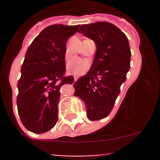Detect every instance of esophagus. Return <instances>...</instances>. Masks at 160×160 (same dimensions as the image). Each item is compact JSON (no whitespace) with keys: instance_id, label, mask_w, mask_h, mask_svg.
I'll use <instances>...</instances> for the list:
<instances>
[{"instance_id":"34e87169","label":"esophagus","mask_w":160,"mask_h":160,"mask_svg":"<svg viewBox=\"0 0 160 160\" xmlns=\"http://www.w3.org/2000/svg\"><path fill=\"white\" fill-rule=\"evenodd\" d=\"M77 77H74V81H77Z\"/></svg>"}]
</instances>
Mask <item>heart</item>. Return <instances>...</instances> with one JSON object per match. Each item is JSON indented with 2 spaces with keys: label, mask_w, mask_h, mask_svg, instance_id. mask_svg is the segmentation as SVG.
Masks as SVG:
<instances>
[{
  "label": "heart",
  "mask_w": 160,
  "mask_h": 160,
  "mask_svg": "<svg viewBox=\"0 0 160 160\" xmlns=\"http://www.w3.org/2000/svg\"><path fill=\"white\" fill-rule=\"evenodd\" d=\"M89 67L90 63L88 61L79 59V58H72L67 62V71L69 74L80 76L85 73Z\"/></svg>",
  "instance_id": "obj_1"
}]
</instances>
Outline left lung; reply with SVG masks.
Returning a JSON list of instances; mask_svg holds the SVG:
<instances>
[{"instance_id":"1","label":"left lung","mask_w":160,"mask_h":160,"mask_svg":"<svg viewBox=\"0 0 160 160\" xmlns=\"http://www.w3.org/2000/svg\"><path fill=\"white\" fill-rule=\"evenodd\" d=\"M78 32L93 40L97 50L90 70L74 83V95L85 103L90 120H100L110 114L126 80L129 43L125 33L109 22L83 25Z\"/></svg>"}]
</instances>
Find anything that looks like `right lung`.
I'll use <instances>...</instances> for the list:
<instances>
[{
	"label": "right lung",
	"mask_w": 160,
	"mask_h": 160,
	"mask_svg": "<svg viewBox=\"0 0 160 160\" xmlns=\"http://www.w3.org/2000/svg\"><path fill=\"white\" fill-rule=\"evenodd\" d=\"M79 25H52L44 28L25 53L18 82L17 105L24 126L42 134L52 129L58 121V107L63 84H72V76L64 77L66 46Z\"/></svg>",
	"instance_id": "1"
}]
</instances>
